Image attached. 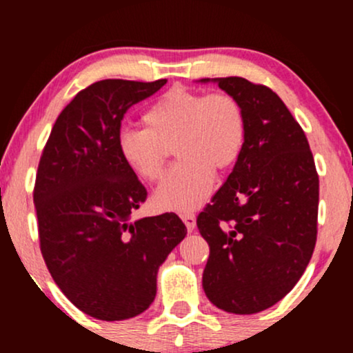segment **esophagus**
Returning a JSON list of instances; mask_svg holds the SVG:
<instances>
[{"label": "esophagus", "mask_w": 353, "mask_h": 353, "mask_svg": "<svg viewBox=\"0 0 353 353\" xmlns=\"http://www.w3.org/2000/svg\"><path fill=\"white\" fill-rule=\"evenodd\" d=\"M181 217H182V221H184L185 228H188L189 232H192V230L196 229V216H194L192 212H184V214H181Z\"/></svg>", "instance_id": "34e87169"}]
</instances>
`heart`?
Segmentation results:
<instances>
[{"instance_id":"heart-1","label":"heart","mask_w":353,"mask_h":353,"mask_svg":"<svg viewBox=\"0 0 353 353\" xmlns=\"http://www.w3.org/2000/svg\"><path fill=\"white\" fill-rule=\"evenodd\" d=\"M145 128H124L117 149L139 179L161 177L174 143L179 157L154 194L164 210H190L214 188V169L236 164L244 149L247 119L242 104L229 92H197L172 88L145 109Z\"/></svg>"}]
</instances>
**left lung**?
Here are the masks:
<instances>
[{
  "label": "left lung",
  "instance_id": "8db88e82",
  "mask_svg": "<svg viewBox=\"0 0 353 353\" xmlns=\"http://www.w3.org/2000/svg\"><path fill=\"white\" fill-rule=\"evenodd\" d=\"M214 81L244 108L247 137L234 171L197 216L210 249L202 287L219 309L255 314L285 297L309 265L319 174L305 132L272 89L237 76Z\"/></svg>",
  "mask_w": 353,
  "mask_h": 353
}]
</instances>
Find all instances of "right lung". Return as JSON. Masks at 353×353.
<instances>
[{
    "label": "right lung",
    "instance_id": "right-lung-1",
    "mask_svg": "<svg viewBox=\"0 0 353 353\" xmlns=\"http://www.w3.org/2000/svg\"><path fill=\"white\" fill-rule=\"evenodd\" d=\"M165 83L104 79L79 91L39 159L33 199L43 259L61 292L94 319L148 309L159 265L188 234L174 212L131 221L148 190L117 149L128 109Z\"/></svg>",
    "mask_w": 353,
    "mask_h": 353
}]
</instances>
